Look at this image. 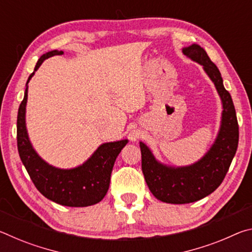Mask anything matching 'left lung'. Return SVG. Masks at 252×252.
Segmentation results:
<instances>
[{
  "mask_svg": "<svg viewBox=\"0 0 252 252\" xmlns=\"http://www.w3.org/2000/svg\"><path fill=\"white\" fill-rule=\"evenodd\" d=\"M182 53L202 65L220 96L222 112L215 141L201 159L192 164L173 167L162 163L151 149L140 141L142 172L149 189L158 200L173 204L194 202L212 193L227 174L239 141L236 110L231 95L223 87L218 67L199 44L186 46L182 49Z\"/></svg>",
  "mask_w": 252,
  "mask_h": 252,
  "instance_id": "left-lung-1",
  "label": "left lung"
}]
</instances>
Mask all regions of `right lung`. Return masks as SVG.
<instances>
[{
	"label": "right lung",
	"mask_w": 252,
	"mask_h": 252,
	"mask_svg": "<svg viewBox=\"0 0 252 252\" xmlns=\"http://www.w3.org/2000/svg\"><path fill=\"white\" fill-rule=\"evenodd\" d=\"M62 54L63 51L53 50L42 55L25 84L18 113L19 155L34 186L45 198L65 207H89L100 202L108 192L114 162L129 140L102 143L87 161L71 169L54 167L39 156L30 141L25 120L29 82L44 60Z\"/></svg>",
	"instance_id": "obj_1"
}]
</instances>
